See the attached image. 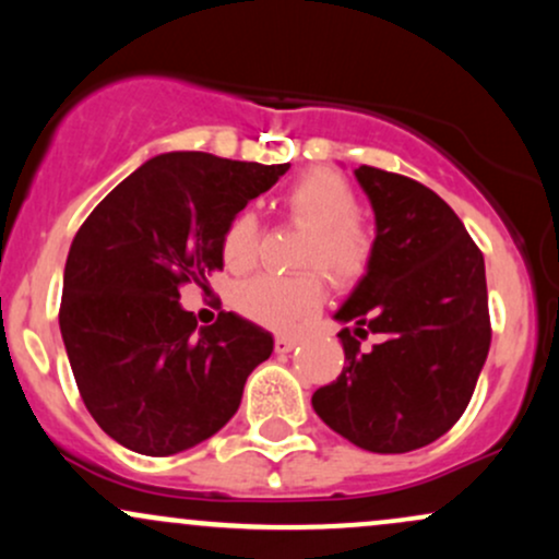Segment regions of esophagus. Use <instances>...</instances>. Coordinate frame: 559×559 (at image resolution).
<instances>
[{
  "instance_id": "obj_1",
  "label": "esophagus",
  "mask_w": 559,
  "mask_h": 559,
  "mask_svg": "<svg viewBox=\"0 0 559 559\" xmlns=\"http://www.w3.org/2000/svg\"><path fill=\"white\" fill-rule=\"evenodd\" d=\"M294 346H297V338L288 336V333H278V336H275V352H281V355H284V352H292Z\"/></svg>"
}]
</instances>
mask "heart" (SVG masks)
I'll list each match as a JSON object with an SVG mask.
<instances>
[{"label": "heart", "instance_id": "1", "mask_svg": "<svg viewBox=\"0 0 559 559\" xmlns=\"http://www.w3.org/2000/svg\"><path fill=\"white\" fill-rule=\"evenodd\" d=\"M286 215L305 228L297 265L307 271L294 275L262 273L234 288V307L267 329H292L325 297L323 267L333 284L349 286L368 273L373 260V236L357 217L360 199L338 173L316 168L299 176L284 191ZM260 221L252 210L230 217L223 230V260L243 271L258 260Z\"/></svg>", "mask_w": 559, "mask_h": 559}]
</instances>
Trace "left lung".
I'll use <instances>...</instances> for the list:
<instances>
[{
	"label": "left lung",
	"instance_id": "obj_1",
	"mask_svg": "<svg viewBox=\"0 0 559 559\" xmlns=\"http://www.w3.org/2000/svg\"><path fill=\"white\" fill-rule=\"evenodd\" d=\"M355 176L376 213L373 260L333 316L355 329L338 331L344 370L312 407L352 444L402 454L444 436L476 389L491 344L484 254L428 186L370 165Z\"/></svg>",
	"mask_w": 559,
	"mask_h": 559
}]
</instances>
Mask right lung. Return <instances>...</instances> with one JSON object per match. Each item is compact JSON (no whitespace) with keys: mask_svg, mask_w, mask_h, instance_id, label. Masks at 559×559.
Listing matches in <instances>:
<instances>
[{"mask_svg":"<svg viewBox=\"0 0 559 559\" xmlns=\"http://www.w3.org/2000/svg\"><path fill=\"white\" fill-rule=\"evenodd\" d=\"M288 170L204 152L146 159L70 243L60 331L81 400L118 444L168 457L221 431L273 336L234 312L197 329L189 281L223 267V230Z\"/></svg>","mask_w":559,"mask_h":559,"instance_id":"add662e5","label":"right lung"}]
</instances>
